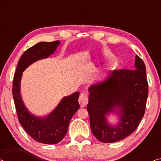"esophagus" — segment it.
<instances>
[{"label":"esophagus","mask_w":161,"mask_h":161,"mask_svg":"<svg viewBox=\"0 0 161 161\" xmlns=\"http://www.w3.org/2000/svg\"><path fill=\"white\" fill-rule=\"evenodd\" d=\"M79 103L81 107H85L88 103V96L85 91L81 92L80 97H79Z\"/></svg>","instance_id":"34e87169"}]
</instances>
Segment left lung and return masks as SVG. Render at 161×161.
<instances>
[{
	"label": "left lung",
	"instance_id": "1",
	"mask_svg": "<svg viewBox=\"0 0 161 161\" xmlns=\"http://www.w3.org/2000/svg\"><path fill=\"white\" fill-rule=\"evenodd\" d=\"M134 69H119L89 87L87 111L92 134L102 142H118L133 133L145 114L148 84L146 67L136 55ZM116 114L112 125L108 116Z\"/></svg>",
	"mask_w": 161,
	"mask_h": 161
}]
</instances>
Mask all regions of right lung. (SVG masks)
<instances>
[{
  "instance_id": "1",
  "label": "right lung",
  "mask_w": 161,
  "mask_h": 161,
  "mask_svg": "<svg viewBox=\"0 0 161 161\" xmlns=\"http://www.w3.org/2000/svg\"><path fill=\"white\" fill-rule=\"evenodd\" d=\"M60 41L41 42L30 47L19 59L13 81L12 94L19 123L31 137L38 142L54 145L63 140L68 130L69 122L80 108V92L66 96L49 114L37 116L27 108L21 96V80L23 71L31 64L47 58L53 54Z\"/></svg>"
}]
</instances>
